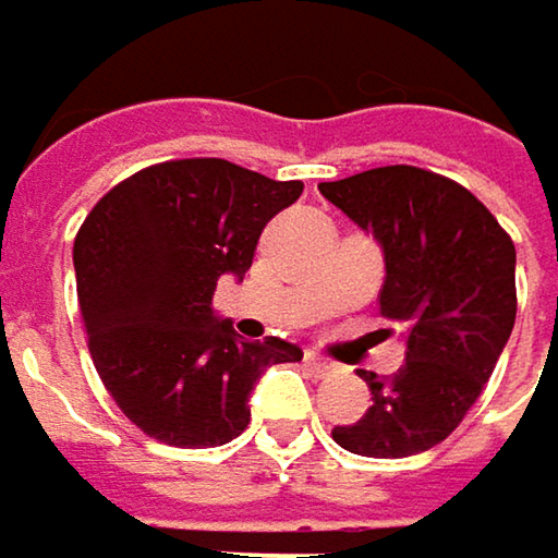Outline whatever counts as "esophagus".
I'll use <instances>...</instances> for the list:
<instances>
[{
  "mask_svg": "<svg viewBox=\"0 0 558 558\" xmlns=\"http://www.w3.org/2000/svg\"><path fill=\"white\" fill-rule=\"evenodd\" d=\"M303 365H306V372H310V375H316V378H326V375H332V362L319 359L316 352H306V355H303Z\"/></svg>",
  "mask_w": 558,
  "mask_h": 558,
  "instance_id": "34e87169",
  "label": "esophagus"
}]
</instances>
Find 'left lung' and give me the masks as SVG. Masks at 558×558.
I'll return each instance as SVG.
<instances>
[{"instance_id": "obj_1", "label": "left lung", "mask_w": 558, "mask_h": 558, "mask_svg": "<svg viewBox=\"0 0 558 558\" xmlns=\"http://www.w3.org/2000/svg\"><path fill=\"white\" fill-rule=\"evenodd\" d=\"M319 193L381 245V313L407 345L390 381L362 372L372 407L332 439L368 459L426 452L462 423L510 339L513 242L465 186L429 170L390 165Z\"/></svg>"}]
</instances>
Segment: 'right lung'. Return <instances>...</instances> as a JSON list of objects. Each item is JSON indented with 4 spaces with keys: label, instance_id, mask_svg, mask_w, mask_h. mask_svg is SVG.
I'll return each instance as SVG.
<instances>
[{
    "label": "right lung",
    "instance_id": "obj_1",
    "mask_svg": "<svg viewBox=\"0 0 558 558\" xmlns=\"http://www.w3.org/2000/svg\"><path fill=\"white\" fill-rule=\"evenodd\" d=\"M300 180L219 158L138 170L112 186L73 242L89 355L112 400L148 436L209 449L245 433L252 390L303 349L245 342L213 310L219 278H245L262 229Z\"/></svg>",
    "mask_w": 558,
    "mask_h": 558
}]
</instances>
